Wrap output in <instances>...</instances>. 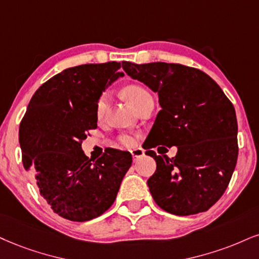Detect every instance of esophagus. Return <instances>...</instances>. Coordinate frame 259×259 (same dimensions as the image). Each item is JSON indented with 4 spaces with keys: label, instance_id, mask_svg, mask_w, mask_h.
Segmentation results:
<instances>
[{
    "label": "esophagus",
    "instance_id": "esophagus-1",
    "mask_svg": "<svg viewBox=\"0 0 259 259\" xmlns=\"http://www.w3.org/2000/svg\"><path fill=\"white\" fill-rule=\"evenodd\" d=\"M131 154H132V156H133V159H135V161H138L139 158L144 157L145 151H144V150H143V149L138 148V149L132 150V151H131Z\"/></svg>",
    "mask_w": 259,
    "mask_h": 259
}]
</instances>
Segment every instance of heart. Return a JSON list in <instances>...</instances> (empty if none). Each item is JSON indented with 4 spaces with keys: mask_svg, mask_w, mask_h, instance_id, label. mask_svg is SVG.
<instances>
[{
    "mask_svg": "<svg viewBox=\"0 0 259 259\" xmlns=\"http://www.w3.org/2000/svg\"><path fill=\"white\" fill-rule=\"evenodd\" d=\"M123 95L133 108H135L140 101H143L145 97H149L150 96V94L145 90V89H143L142 86H138V85H128L123 90ZM107 108H108V95L103 94L100 98H98L97 102H96L95 111H96V116H97V119H102V117H103ZM119 140L121 144L124 146H132L135 144V138H132L131 136H121Z\"/></svg>",
    "mask_w": 259,
    "mask_h": 259,
    "instance_id": "1",
    "label": "heart"
}]
</instances>
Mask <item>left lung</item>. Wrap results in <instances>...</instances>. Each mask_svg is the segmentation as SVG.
Masks as SVG:
<instances>
[{"mask_svg":"<svg viewBox=\"0 0 259 259\" xmlns=\"http://www.w3.org/2000/svg\"><path fill=\"white\" fill-rule=\"evenodd\" d=\"M123 71L158 94L161 110L150 131L146 155L156 171L148 180L159 207L178 216L206 211L227 188L238 159L235 109L205 73L178 63L122 61ZM177 146L175 158L151 149Z\"/></svg>","mask_w":259,"mask_h":259,"instance_id":"obj_1","label":"left lung"}]
</instances>
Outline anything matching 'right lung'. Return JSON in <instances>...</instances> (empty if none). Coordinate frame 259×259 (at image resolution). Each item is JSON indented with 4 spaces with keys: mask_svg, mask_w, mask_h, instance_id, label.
<instances>
[{
    "mask_svg": "<svg viewBox=\"0 0 259 259\" xmlns=\"http://www.w3.org/2000/svg\"><path fill=\"white\" fill-rule=\"evenodd\" d=\"M120 62L67 68L32 96L19 128L22 163L32 169L40 196L54 212L84 222L114 203L132 164L128 151L107 149L92 161L81 150L89 130L97 128L96 102L123 76Z\"/></svg>",
    "mask_w": 259,
    "mask_h": 259,
    "instance_id": "add662e5",
    "label": "right lung"
}]
</instances>
